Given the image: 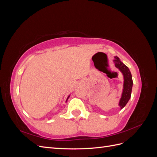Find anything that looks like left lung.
I'll use <instances>...</instances> for the list:
<instances>
[{
	"label": "left lung",
	"mask_w": 157,
	"mask_h": 157,
	"mask_svg": "<svg viewBox=\"0 0 157 157\" xmlns=\"http://www.w3.org/2000/svg\"><path fill=\"white\" fill-rule=\"evenodd\" d=\"M114 63H115V67L120 70L121 72L124 76V84H123V91L122 94V96L120 99L118 105L120 106L122 109L124 107L127 103L129 101L131 97L132 88L133 86V80L132 77V74L126 65L123 63L120 59L117 56L115 57Z\"/></svg>",
	"instance_id": "8db88e82"
}]
</instances>
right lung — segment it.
<instances>
[{
	"instance_id": "1",
	"label": "right lung",
	"mask_w": 157,
	"mask_h": 157,
	"mask_svg": "<svg viewBox=\"0 0 157 157\" xmlns=\"http://www.w3.org/2000/svg\"><path fill=\"white\" fill-rule=\"evenodd\" d=\"M69 96H68V98H67V100H66V101H67V99H69Z\"/></svg>"
}]
</instances>
